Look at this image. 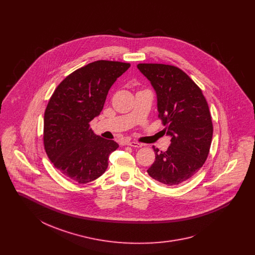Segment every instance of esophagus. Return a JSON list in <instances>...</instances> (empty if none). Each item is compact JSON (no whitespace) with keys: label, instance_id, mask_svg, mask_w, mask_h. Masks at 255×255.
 Here are the masks:
<instances>
[{"label":"esophagus","instance_id":"34e87169","mask_svg":"<svg viewBox=\"0 0 255 255\" xmlns=\"http://www.w3.org/2000/svg\"><path fill=\"white\" fill-rule=\"evenodd\" d=\"M126 144L129 146H132V147H136V148H139V147L142 146L141 143H138V142H135V141H127Z\"/></svg>","mask_w":255,"mask_h":255}]
</instances>
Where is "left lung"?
<instances>
[{
	"instance_id": "1",
	"label": "left lung",
	"mask_w": 255,
	"mask_h": 255,
	"mask_svg": "<svg viewBox=\"0 0 255 255\" xmlns=\"http://www.w3.org/2000/svg\"><path fill=\"white\" fill-rule=\"evenodd\" d=\"M157 94L158 118L171 136L165 152L154 148L156 159L147 170L166 185L187 181L204 165L212 140L211 115L202 90L181 69L164 64H138Z\"/></svg>"
}]
</instances>
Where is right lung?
<instances>
[{"mask_svg":"<svg viewBox=\"0 0 255 255\" xmlns=\"http://www.w3.org/2000/svg\"><path fill=\"white\" fill-rule=\"evenodd\" d=\"M129 63L98 60L68 75L49 98L44 116V146L53 165L78 183L99 178L119 144L97 135L90 122L103 109L110 88Z\"/></svg>","mask_w":255,"mask_h":255,"instance_id":"add662e5","label":"right lung"}]
</instances>
